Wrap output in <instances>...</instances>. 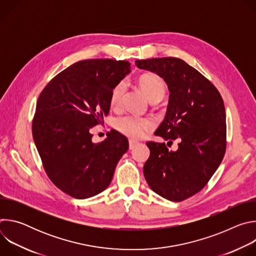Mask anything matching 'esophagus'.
<instances>
[{"label":"esophagus","instance_id":"obj_1","mask_svg":"<svg viewBox=\"0 0 256 256\" xmlns=\"http://www.w3.org/2000/svg\"><path fill=\"white\" fill-rule=\"evenodd\" d=\"M128 144H130V150H132L136 147V146L138 144V142L136 140H130Z\"/></svg>","mask_w":256,"mask_h":256}]
</instances>
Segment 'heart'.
Returning <instances> with one entry per match:
<instances>
[{
    "instance_id": "obj_1",
    "label": "heart",
    "mask_w": 256,
    "mask_h": 256,
    "mask_svg": "<svg viewBox=\"0 0 256 256\" xmlns=\"http://www.w3.org/2000/svg\"><path fill=\"white\" fill-rule=\"evenodd\" d=\"M138 83L140 88L142 89L144 94L147 95L150 101L155 99L161 100L164 97L166 86L164 81L159 76L152 74V72L144 74L142 76H140ZM126 90V82L124 80L118 82L114 87L110 93V98H109V102H110V105L112 107L120 106ZM114 126L120 132L128 136L140 138L146 134V132L153 128L154 124L149 118H142L134 116H126L116 118Z\"/></svg>"
}]
</instances>
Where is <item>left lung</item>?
Listing matches in <instances>:
<instances>
[{"label": "left lung", "mask_w": 256, "mask_h": 256, "mask_svg": "<svg viewBox=\"0 0 256 256\" xmlns=\"http://www.w3.org/2000/svg\"><path fill=\"white\" fill-rule=\"evenodd\" d=\"M138 68L155 72L168 86L164 120L155 132L178 149L148 142L150 157L144 175L162 198L184 200L202 190L220 166L226 151V112L216 88L198 70L177 58L136 60Z\"/></svg>", "instance_id": "left-lung-1"}]
</instances>
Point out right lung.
<instances>
[{
  "label": "right lung",
  "mask_w": 256,
  "mask_h": 256,
  "mask_svg": "<svg viewBox=\"0 0 256 256\" xmlns=\"http://www.w3.org/2000/svg\"><path fill=\"white\" fill-rule=\"evenodd\" d=\"M130 72L126 60H80L56 75L38 97L32 122L35 146L52 184L72 198L106 190L128 149V138L114 130L94 144L90 128L108 114L112 90Z\"/></svg>",
  "instance_id": "obj_1"
}]
</instances>
